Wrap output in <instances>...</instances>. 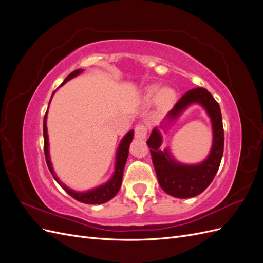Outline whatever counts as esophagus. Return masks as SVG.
Returning <instances> with one entry per match:
<instances>
[{"mask_svg": "<svg viewBox=\"0 0 263 263\" xmlns=\"http://www.w3.org/2000/svg\"><path fill=\"white\" fill-rule=\"evenodd\" d=\"M147 136V127L144 124H138L135 128V137L137 139H145Z\"/></svg>", "mask_w": 263, "mask_h": 263, "instance_id": "obj_1", "label": "esophagus"}]
</instances>
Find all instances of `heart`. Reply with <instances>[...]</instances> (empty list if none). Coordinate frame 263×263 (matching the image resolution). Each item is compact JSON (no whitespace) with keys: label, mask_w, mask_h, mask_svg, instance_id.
I'll use <instances>...</instances> for the list:
<instances>
[{"label":"heart","mask_w":263,"mask_h":263,"mask_svg":"<svg viewBox=\"0 0 263 263\" xmlns=\"http://www.w3.org/2000/svg\"><path fill=\"white\" fill-rule=\"evenodd\" d=\"M145 100L147 102H153L157 100L158 105L162 108H169L174 104L177 100V93L170 87H165V89H160V86L153 85L146 91Z\"/></svg>","instance_id":"obj_1"}]
</instances>
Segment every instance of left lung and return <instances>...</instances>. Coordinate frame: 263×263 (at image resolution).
<instances>
[{
    "mask_svg": "<svg viewBox=\"0 0 263 263\" xmlns=\"http://www.w3.org/2000/svg\"><path fill=\"white\" fill-rule=\"evenodd\" d=\"M202 105L209 114L213 127V146L209 157L201 163L183 164L174 160L168 149L161 150L162 136L158 127L151 132L147 140L158 182L165 193L179 198L193 197L208 187L216 174L224 153V128L218 103L203 87L187 91L166 114V122L171 124L186 107L192 104ZM164 128L165 125L160 126Z\"/></svg>",
    "mask_w": 263,
    "mask_h": 263,
    "instance_id": "1",
    "label": "left lung"
}]
</instances>
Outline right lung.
<instances>
[{"mask_svg":"<svg viewBox=\"0 0 263 263\" xmlns=\"http://www.w3.org/2000/svg\"><path fill=\"white\" fill-rule=\"evenodd\" d=\"M81 72H83L82 69L74 70L73 72H71L65 79V81L62 82L61 85H63L69 80H71L72 78L79 76ZM53 93H52V95H53ZM52 95H51V98H52ZM50 101H51V99H50ZM47 113H48V109H47V112L44 117V151H45V158H46L47 165H48V169L51 172L54 180L58 182V184L63 190H65L69 195L76 198V200L79 202H82L85 204H103L109 200H112V198L117 194V192L119 191V189H121V185H122L124 168H125L127 158H128V154H129L128 150H129V145L133 140V137H134V130H130L125 135V137L122 139L121 144H119V146L117 148L115 171L113 173V177L110 178V180H108L106 183H104V184H102L98 187H95L90 191H86V192H76V191L71 190L67 185L63 184V183L57 177H55V174L53 172L52 164L50 161V156H49V141H48V133H47V124H46Z\"/></svg>","mask_w":263,"mask_h":263,"instance_id":"obj_1","label":"right lung"}]
</instances>
